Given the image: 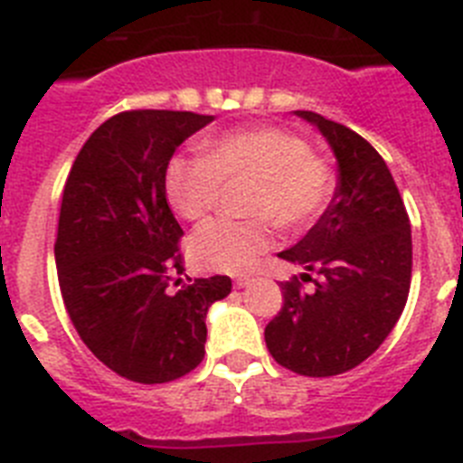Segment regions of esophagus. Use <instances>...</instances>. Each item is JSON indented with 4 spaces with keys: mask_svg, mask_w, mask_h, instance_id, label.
Wrapping results in <instances>:
<instances>
[{
    "mask_svg": "<svg viewBox=\"0 0 463 463\" xmlns=\"http://www.w3.org/2000/svg\"><path fill=\"white\" fill-rule=\"evenodd\" d=\"M250 284H253V279H250V277H236L234 279L236 288H248Z\"/></svg>",
    "mask_w": 463,
    "mask_h": 463,
    "instance_id": "1",
    "label": "esophagus"
}]
</instances>
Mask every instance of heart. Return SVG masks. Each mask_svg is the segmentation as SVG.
Wrapping results in <instances>:
<instances>
[{
	"label": "heart",
	"mask_w": 463,
	"mask_h": 463,
	"mask_svg": "<svg viewBox=\"0 0 463 463\" xmlns=\"http://www.w3.org/2000/svg\"><path fill=\"white\" fill-rule=\"evenodd\" d=\"M253 179L246 194L248 220H222L191 239V258L210 272L246 274L274 243V229H303L326 210L334 175L309 154L300 137L279 128L224 132L205 144L203 156H172L165 167V196L186 222H205L215 210L220 184Z\"/></svg>",
	"instance_id": "1"
}]
</instances>
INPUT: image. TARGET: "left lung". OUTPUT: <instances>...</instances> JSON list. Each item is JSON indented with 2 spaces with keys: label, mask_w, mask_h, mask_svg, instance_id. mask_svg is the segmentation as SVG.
Here are the masks:
<instances>
[{
  "label": "left lung",
  "mask_w": 463,
  "mask_h": 463,
  "mask_svg": "<svg viewBox=\"0 0 463 463\" xmlns=\"http://www.w3.org/2000/svg\"><path fill=\"white\" fill-rule=\"evenodd\" d=\"M328 141L338 163L331 205L279 258L305 269L284 281V305L265 328L274 360L300 376H335L373 354L402 315L411 284V227L385 160L357 132L296 110ZM316 279H311V274Z\"/></svg>",
  "instance_id": "1"
}]
</instances>
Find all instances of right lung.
Segmentation results:
<instances>
[{
	"label": "right lung",
	"instance_id": "right-lung-1",
	"mask_svg": "<svg viewBox=\"0 0 463 463\" xmlns=\"http://www.w3.org/2000/svg\"><path fill=\"white\" fill-rule=\"evenodd\" d=\"M189 110H125L99 125L63 186L56 269L72 326L118 376L167 383L205 354V315L229 277L184 272L182 227L165 196L175 148L213 122Z\"/></svg>",
	"mask_w": 463,
	"mask_h": 463
}]
</instances>
